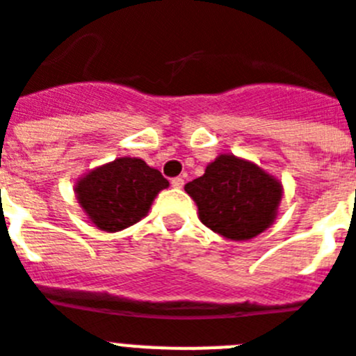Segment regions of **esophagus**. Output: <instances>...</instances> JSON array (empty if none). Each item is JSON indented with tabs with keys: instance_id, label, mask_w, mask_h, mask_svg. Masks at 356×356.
I'll return each instance as SVG.
<instances>
[{
	"instance_id": "obj_1",
	"label": "esophagus",
	"mask_w": 356,
	"mask_h": 356,
	"mask_svg": "<svg viewBox=\"0 0 356 356\" xmlns=\"http://www.w3.org/2000/svg\"><path fill=\"white\" fill-rule=\"evenodd\" d=\"M172 186L173 188H183L184 186V179L183 177H173L172 179Z\"/></svg>"
}]
</instances>
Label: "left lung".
<instances>
[{
  "label": "left lung",
  "instance_id": "1",
  "mask_svg": "<svg viewBox=\"0 0 356 356\" xmlns=\"http://www.w3.org/2000/svg\"><path fill=\"white\" fill-rule=\"evenodd\" d=\"M184 190L197 204L201 223L232 241H247L267 230L283 195L278 179L232 153L219 155Z\"/></svg>",
  "mask_w": 356,
  "mask_h": 356
}]
</instances>
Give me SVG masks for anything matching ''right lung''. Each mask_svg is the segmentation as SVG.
<instances>
[{
  "label": "right lung",
  "instance_id": "right-lung-1",
  "mask_svg": "<svg viewBox=\"0 0 356 356\" xmlns=\"http://www.w3.org/2000/svg\"><path fill=\"white\" fill-rule=\"evenodd\" d=\"M170 183L137 157H118L78 179L74 193L95 227L118 232L148 216L153 199Z\"/></svg>",
  "mask_w": 356,
  "mask_h": 356
}]
</instances>
